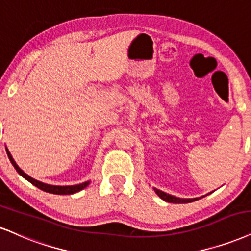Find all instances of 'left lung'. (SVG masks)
Returning <instances> with one entry per match:
<instances>
[{"mask_svg": "<svg viewBox=\"0 0 251 251\" xmlns=\"http://www.w3.org/2000/svg\"><path fill=\"white\" fill-rule=\"evenodd\" d=\"M154 192L157 193L160 199H163L164 201H168V202H172V203H188L192 202V201H196L198 200V198H193V199H182V198H177V197H173L171 194L165 193V192L157 190V188H153ZM200 199V198H199Z\"/></svg>", "mask_w": 251, "mask_h": 251, "instance_id": "obj_1", "label": "left lung"}]
</instances>
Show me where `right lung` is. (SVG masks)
<instances>
[{"label":"right lung","mask_w":251,"mask_h":251,"mask_svg":"<svg viewBox=\"0 0 251 251\" xmlns=\"http://www.w3.org/2000/svg\"><path fill=\"white\" fill-rule=\"evenodd\" d=\"M5 150H7V154L9 157V159H10V162L12 165H14V168L16 169V171L20 173L23 178H25L27 181H30L31 184L35 185L36 187H38L39 190L44 191V192H49V193H53V194H73V193H76V192L83 190L85 187L88 186V184L91 181H85L82 182V184H78V185H71V186H55V185H49V184H45V182H42V181H38L36 180V179L31 178L30 176H27L25 172L23 171V170L20 169V166L17 165L16 162H15L14 158H12L11 153L9 152L8 148H5Z\"/></svg>","instance_id":"add662e5"}]
</instances>
